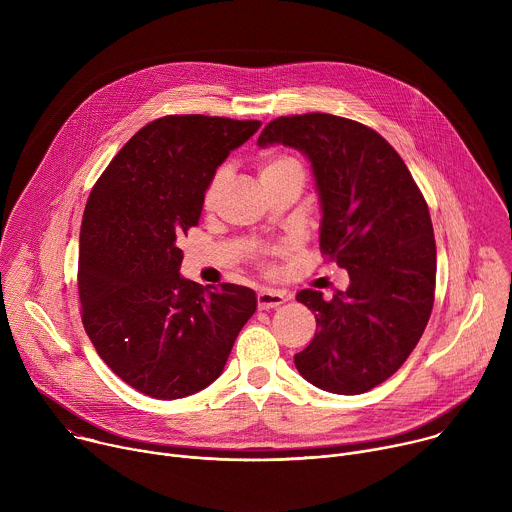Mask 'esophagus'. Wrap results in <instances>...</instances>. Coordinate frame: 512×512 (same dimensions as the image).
Masks as SVG:
<instances>
[{
  "mask_svg": "<svg viewBox=\"0 0 512 512\" xmlns=\"http://www.w3.org/2000/svg\"><path fill=\"white\" fill-rule=\"evenodd\" d=\"M285 302V296L277 289H261L257 294V306L259 310H271Z\"/></svg>",
  "mask_w": 512,
  "mask_h": 512,
  "instance_id": "obj_1",
  "label": "esophagus"
}]
</instances>
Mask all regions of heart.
I'll return each instance as SVG.
<instances>
[{"mask_svg": "<svg viewBox=\"0 0 512 512\" xmlns=\"http://www.w3.org/2000/svg\"><path fill=\"white\" fill-rule=\"evenodd\" d=\"M289 170H298L302 172V166L296 158L291 156H269L261 162L259 166V174L261 178H269V176H275V174H283V172H289ZM229 178V170L227 168H221L216 170V174L210 178L206 190H204V204L206 206H214L218 196H221L223 188H225V182Z\"/></svg>", "mask_w": 512, "mask_h": 512, "instance_id": "b5f03b06", "label": "heart"}]
</instances>
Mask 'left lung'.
Listing matches in <instances>:
<instances>
[{"label": "left lung", "instance_id": "left-lung-1", "mask_svg": "<svg viewBox=\"0 0 512 512\" xmlns=\"http://www.w3.org/2000/svg\"><path fill=\"white\" fill-rule=\"evenodd\" d=\"M257 145H285L310 160L322 253L350 277L330 302L320 291H298L296 300L314 312L318 330L294 356L296 369L322 391L367 393L407 360L433 308L435 239L427 202L389 141L352 119L277 117Z\"/></svg>", "mask_w": 512, "mask_h": 512}]
</instances>
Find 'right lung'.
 I'll return each instance as SVG.
<instances>
[{
	"label": "right lung",
	"instance_id": "obj_1",
	"mask_svg": "<svg viewBox=\"0 0 512 512\" xmlns=\"http://www.w3.org/2000/svg\"><path fill=\"white\" fill-rule=\"evenodd\" d=\"M261 121L168 115L141 127L95 184L81 227L83 324L107 367L154 399H182L221 377L257 310L251 287L180 275L178 241L204 190Z\"/></svg>",
	"mask_w": 512,
	"mask_h": 512
}]
</instances>
